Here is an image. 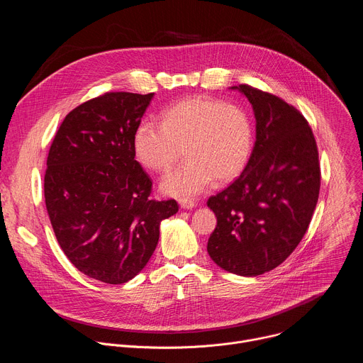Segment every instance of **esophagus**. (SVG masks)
<instances>
[{"mask_svg": "<svg viewBox=\"0 0 363 363\" xmlns=\"http://www.w3.org/2000/svg\"><path fill=\"white\" fill-rule=\"evenodd\" d=\"M179 205H181V208H184V210H191V208H194V206H195V202L192 199H189V198H181L179 199Z\"/></svg>", "mask_w": 363, "mask_h": 363, "instance_id": "esophagus-1", "label": "esophagus"}]
</instances>
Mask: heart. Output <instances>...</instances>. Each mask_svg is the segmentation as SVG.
I'll use <instances>...</instances> for the list:
<instances>
[{
  "mask_svg": "<svg viewBox=\"0 0 363 363\" xmlns=\"http://www.w3.org/2000/svg\"><path fill=\"white\" fill-rule=\"evenodd\" d=\"M136 161L155 172L168 171L181 157L188 160L161 181L167 195L188 198L216 178L227 182L247 167L254 146L248 113L224 100L194 96L162 113V123L142 121L133 133Z\"/></svg>",
  "mask_w": 363,
  "mask_h": 363,
  "instance_id": "heart-1",
  "label": "heart"
}]
</instances>
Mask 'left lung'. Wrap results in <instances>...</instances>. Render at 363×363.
Listing matches in <instances>:
<instances>
[{
  "instance_id": "left-lung-1",
  "label": "left lung",
  "mask_w": 363,
  "mask_h": 363,
  "mask_svg": "<svg viewBox=\"0 0 363 363\" xmlns=\"http://www.w3.org/2000/svg\"><path fill=\"white\" fill-rule=\"evenodd\" d=\"M255 116V143L241 175L206 201L217 217L210 257L238 276H260L294 251L319 199L320 162L312 128L281 97L238 87Z\"/></svg>"
}]
</instances>
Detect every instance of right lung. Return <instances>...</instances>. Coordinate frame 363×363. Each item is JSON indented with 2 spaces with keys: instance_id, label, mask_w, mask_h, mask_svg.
I'll use <instances>...</instances> for the list:
<instances>
[{
  "instance_id": "right-lung-1",
  "label": "right lung",
  "mask_w": 363,
  "mask_h": 363,
  "mask_svg": "<svg viewBox=\"0 0 363 363\" xmlns=\"http://www.w3.org/2000/svg\"><path fill=\"white\" fill-rule=\"evenodd\" d=\"M153 93L108 91L74 108L51 142L45 208L56 238L83 274L122 284L149 262L175 199H150L133 133Z\"/></svg>"
}]
</instances>
